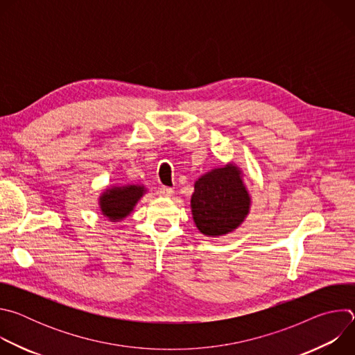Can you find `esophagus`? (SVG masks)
<instances>
[{"mask_svg":"<svg viewBox=\"0 0 355 355\" xmlns=\"http://www.w3.org/2000/svg\"><path fill=\"white\" fill-rule=\"evenodd\" d=\"M159 193L162 195V196H171L173 193H174V189L173 188H168V187H160L159 188Z\"/></svg>","mask_w":355,"mask_h":355,"instance_id":"1","label":"esophagus"}]
</instances>
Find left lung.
Masks as SVG:
<instances>
[{"label":"left lung","instance_id":"8db88e82","mask_svg":"<svg viewBox=\"0 0 355 355\" xmlns=\"http://www.w3.org/2000/svg\"><path fill=\"white\" fill-rule=\"evenodd\" d=\"M191 208L196 227L207 236L236 229L250 209V196L234 166L214 170L195 182Z\"/></svg>","mask_w":355,"mask_h":355}]
</instances>
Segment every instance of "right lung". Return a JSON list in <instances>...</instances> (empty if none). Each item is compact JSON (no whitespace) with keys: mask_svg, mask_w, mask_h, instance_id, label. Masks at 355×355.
Segmentation results:
<instances>
[{"mask_svg":"<svg viewBox=\"0 0 355 355\" xmlns=\"http://www.w3.org/2000/svg\"><path fill=\"white\" fill-rule=\"evenodd\" d=\"M143 191L144 188L137 185L108 189L101 196V209L111 220L123 219L130 214L136 202L143 195Z\"/></svg>","mask_w":355,"mask_h":355,"instance_id":"right-lung-1","label":"right lung"}]
</instances>
